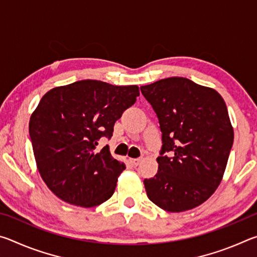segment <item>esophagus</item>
<instances>
[{"instance_id":"34e87169","label":"esophagus","mask_w":257,"mask_h":257,"mask_svg":"<svg viewBox=\"0 0 257 257\" xmlns=\"http://www.w3.org/2000/svg\"><path fill=\"white\" fill-rule=\"evenodd\" d=\"M142 159H129V162L132 163V165H134V167H137V165L141 163Z\"/></svg>"}]
</instances>
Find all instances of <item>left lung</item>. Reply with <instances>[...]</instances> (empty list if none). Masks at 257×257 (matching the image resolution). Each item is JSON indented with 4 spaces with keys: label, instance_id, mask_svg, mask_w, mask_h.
Wrapping results in <instances>:
<instances>
[{
    "label": "left lung",
    "instance_id": "obj_1",
    "mask_svg": "<svg viewBox=\"0 0 257 257\" xmlns=\"http://www.w3.org/2000/svg\"><path fill=\"white\" fill-rule=\"evenodd\" d=\"M159 119L158 173L144 180L147 197L168 212L201 205L222 180L233 129L216 90L171 77L141 87Z\"/></svg>",
    "mask_w": 257,
    "mask_h": 257
}]
</instances>
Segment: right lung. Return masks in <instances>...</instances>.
Segmentation results:
<instances>
[{
	"label": "right lung",
	"instance_id": "right-lung-1",
	"mask_svg": "<svg viewBox=\"0 0 257 257\" xmlns=\"http://www.w3.org/2000/svg\"><path fill=\"white\" fill-rule=\"evenodd\" d=\"M138 86H113L79 80L55 87L42 97L30 116L29 136L38 171L62 201L82 207L104 203L114 193L123 163L108 146L115 121L136 102Z\"/></svg>",
	"mask_w": 257,
	"mask_h": 257
}]
</instances>
